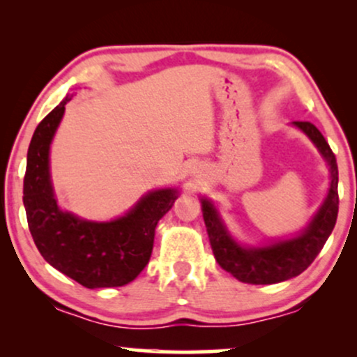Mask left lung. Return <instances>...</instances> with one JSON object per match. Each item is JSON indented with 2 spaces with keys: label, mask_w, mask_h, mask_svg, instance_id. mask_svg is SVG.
<instances>
[{
  "label": "left lung",
  "mask_w": 357,
  "mask_h": 357,
  "mask_svg": "<svg viewBox=\"0 0 357 357\" xmlns=\"http://www.w3.org/2000/svg\"><path fill=\"white\" fill-rule=\"evenodd\" d=\"M294 124L312 139V142L319 147V151L327 159L331 167L329 195L302 235L285 241H278L270 247L243 248L238 243H235L231 236L228 235L215 206L206 199H202L203 218L208 236H210L213 255H215L221 268L227 270L228 273H231L233 277L238 278L240 282H245V284H277V282H284L301 275L319 255L324 243L333 233L335 220H337L339 174L333 149L327 144L321 130L314 124L304 121H297Z\"/></svg>",
  "instance_id": "obj_1"
}]
</instances>
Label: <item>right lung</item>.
Segmentation results:
<instances>
[{
    "mask_svg": "<svg viewBox=\"0 0 357 357\" xmlns=\"http://www.w3.org/2000/svg\"><path fill=\"white\" fill-rule=\"evenodd\" d=\"M68 100L65 97L36 126L28 147L23 181L28 228L38 252L59 272L87 289L122 287L144 270L153 253L155 225L171 210L178 192H149L126 216L109 223L61 211L52 190L48 151Z\"/></svg>",
    "mask_w": 357,
    "mask_h": 357,
    "instance_id": "1",
    "label": "right lung"
}]
</instances>
